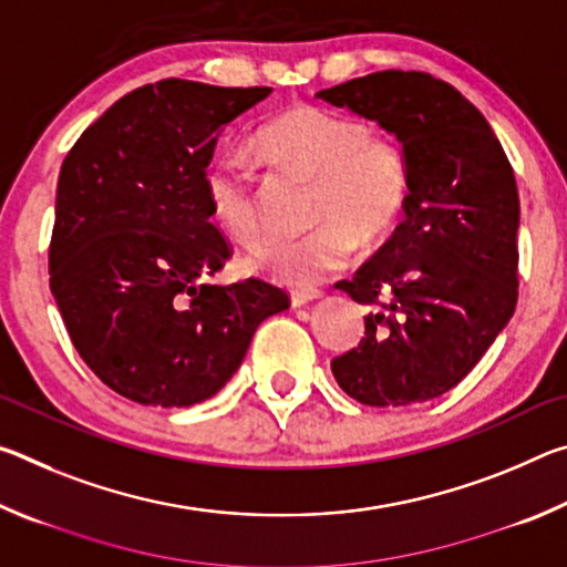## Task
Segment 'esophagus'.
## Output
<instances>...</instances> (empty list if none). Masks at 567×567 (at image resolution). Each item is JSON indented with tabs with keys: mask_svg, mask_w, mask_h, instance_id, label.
Segmentation results:
<instances>
[{
	"mask_svg": "<svg viewBox=\"0 0 567 567\" xmlns=\"http://www.w3.org/2000/svg\"><path fill=\"white\" fill-rule=\"evenodd\" d=\"M318 297H322V292L320 290H292V295H290V300H292V305L295 307H302V305H307V302H312V300H318Z\"/></svg>",
	"mask_w": 567,
	"mask_h": 567,
	"instance_id": "1",
	"label": "esophagus"
}]
</instances>
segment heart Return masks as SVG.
<instances>
[{"label": "heart", "mask_w": 567, "mask_h": 567, "mask_svg": "<svg viewBox=\"0 0 567 567\" xmlns=\"http://www.w3.org/2000/svg\"><path fill=\"white\" fill-rule=\"evenodd\" d=\"M267 165L312 177L305 235L275 237L247 257L249 270L292 287L312 285L350 260L354 243L375 245L402 215L408 169L390 137L368 132L350 114L318 104H292L257 132ZM209 213L237 243L260 237L252 169L239 159H215L205 172Z\"/></svg>", "instance_id": "heart-1"}]
</instances>
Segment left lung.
<instances>
[{"mask_svg":"<svg viewBox=\"0 0 567 567\" xmlns=\"http://www.w3.org/2000/svg\"><path fill=\"white\" fill-rule=\"evenodd\" d=\"M318 97L395 134L408 169L405 219L352 280L334 285L372 312L332 375L370 408L433 400L475 368L515 312L513 167L483 114L433 74L385 70Z\"/></svg>","mask_w":567,"mask_h":567,"instance_id":"obj_1","label":"left lung"}]
</instances>
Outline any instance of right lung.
I'll return each mask as SVG.
<instances>
[{
	"instance_id": "1",
	"label": "right lung",
	"mask_w": 567,
	"mask_h": 567,
	"mask_svg": "<svg viewBox=\"0 0 567 567\" xmlns=\"http://www.w3.org/2000/svg\"><path fill=\"white\" fill-rule=\"evenodd\" d=\"M270 87L162 80L82 132L56 182L50 287L80 358L140 405L189 408L227 385L257 324L290 307L275 285L227 287L229 245L205 172L225 124Z\"/></svg>"
}]
</instances>
